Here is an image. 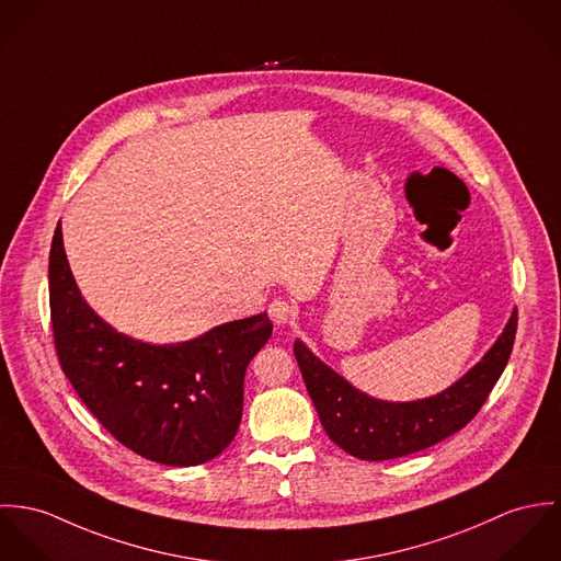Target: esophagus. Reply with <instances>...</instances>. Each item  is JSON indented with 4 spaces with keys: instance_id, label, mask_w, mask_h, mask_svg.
<instances>
[{
    "instance_id": "34e87169",
    "label": "esophagus",
    "mask_w": 561,
    "mask_h": 561,
    "mask_svg": "<svg viewBox=\"0 0 561 561\" xmlns=\"http://www.w3.org/2000/svg\"><path fill=\"white\" fill-rule=\"evenodd\" d=\"M268 316H271V320H273L277 327H284V324L293 322L295 308H293L288 301H284V299H275V301H271V306H268Z\"/></svg>"
}]
</instances>
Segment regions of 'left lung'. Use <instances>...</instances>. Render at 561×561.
Returning a JSON list of instances; mask_svg holds the SVG:
<instances>
[{"mask_svg":"<svg viewBox=\"0 0 561 561\" xmlns=\"http://www.w3.org/2000/svg\"><path fill=\"white\" fill-rule=\"evenodd\" d=\"M516 322L514 310L480 364L445 391L415 402H385L366 396L324 366L299 340L295 342V357L329 438L355 458L391 460L435 445L478 415L507 366Z\"/></svg>","mask_w":561,"mask_h":561,"instance_id":"8db88e82","label":"left lung"}]
</instances>
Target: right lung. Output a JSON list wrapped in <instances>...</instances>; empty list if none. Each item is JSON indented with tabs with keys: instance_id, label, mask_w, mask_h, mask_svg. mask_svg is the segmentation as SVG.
Listing matches in <instances>:
<instances>
[{
	"instance_id": "right-lung-1",
	"label": "right lung",
	"mask_w": 561,
	"mask_h": 561,
	"mask_svg": "<svg viewBox=\"0 0 561 561\" xmlns=\"http://www.w3.org/2000/svg\"><path fill=\"white\" fill-rule=\"evenodd\" d=\"M49 306L62 373L125 447L161 465L191 467L232 443L243 415L245 370L273 331L266 313L181 344L133 340L83 301L60 224L49 253Z\"/></svg>"
}]
</instances>
